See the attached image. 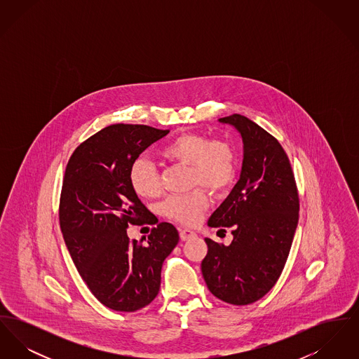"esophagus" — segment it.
Here are the masks:
<instances>
[{
  "label": "esophagus",
  "instance_id": "obj_1",
  "mask_svg": "<svg viewBox=\"0 0 359 359\" xmlns=\"http://www.w3.org/2000/svg\"><path fill=\"white\" fill-rule=\"evenodd\" d=\"M179 234H180V239H182V241H188V239L195 238V237H196V233L192 231V230H189V229H182Z\"/></svg>",
  "mask_w": 359,
  "mask_h": 359
}]
</instances>
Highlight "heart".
<instances>
[{
    "label": "heart",
    "mask_w": 359,
    "mask_h": 359,
    "mask_svg": "<svg viewBox=\"0 0 359 359\" xmlns=\"http://www.w3.org/2000/svg\"><path fill=\"white\" fill-rule=\"evenodd\" d=\"M168 161L189 167L191 187L207 188L215 195L231 187L237 175V154L234 147L223 140L211 141L201 133H182L160 151ZM130 183L142 198H154L160 192L158 175L154 163L138 158L130 170ZM210 205L205 189H194L186 195L167 198L160 207L161 214L173 222L192 226Z\"/></svg>",
    "instance_id": "b5f03b06"
}]
</instances>
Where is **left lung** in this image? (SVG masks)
Listing matches in <instances>:
<instances>
[{
    "label": "left lung",
    "mask_w": 359,
    "mask_h": 359,
    "mask_svg": "<svg viewBox=\"0 0 359 359\" xmlns=\"http://www.w3.org/2000/svg\"><path fill=\"white\" fill-rule=\"evenodd\" d=\"M218 121L238 132L243 158L237 184L207 223L230 227L233 241L226 246L205 239L202 273L214 296L246 306L272 290L284 269L299 221V196L288 156L272 135L241 114Z\"/></svg>",
    "instance_id": "obj_1"
}]
</instances>
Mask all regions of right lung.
Wrapping results in <instances>:
<instances>
[{
    "label": "right lung",
    "mask_w": 359,
    "mask_h": 359,
    "mask_svg": "<svg viewBox=\"0 0 359 359\" xmlns=\"http://www.w3.org/2000/svg\"><path fill=\"white\" fill-rule=\"evenodd\" d=\"M168 133L147 125H110L82 142L66 168L59 205L63 238L88 290L114 311L135 312L154 300L163 262L179 242L167 222L152 229L147 243L130 242L126 234L129 223H149L130 170Z\"/></svg>",
    "instance_id": "right-lung-1"
}]
</instances>
